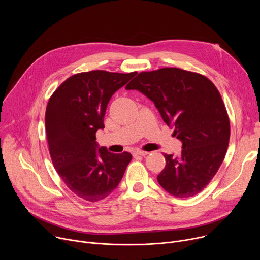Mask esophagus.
<instances>
[{
  "instance_id": "obj_1",
  "label": "esophagus",
  "mask_w": 260,
  "mask_h": 260,
  "mask_svg": "<svg viewBox=\"0 0 260 260\" xmlns=\"http://www.w3.org/2000/svg\"><path fill=\"white\" fill-rule=\"evenodd\" d=\"M148 153H149V152H147V151H143V150H137V151H135V152H134V156H137V155L145 156V155H147Z\"/></svg>"
}]
</instances>
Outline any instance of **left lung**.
I'll use <instances>...</instances> for the list:
<instances>
[{"instance_id":"1","label":"left lung","mask_w":260,"mask_h":260,"mask_svg":"<svg viewBox=\"0 0 260 260\" xmlns=\"http://www.w3.org/2000/svg\"><path fill=\"white\" fill-rule=\"evenodd\" d=\"M150 99L164 121L182 141L179 156L164 154L160 186L179 199L200 193L223 161L231 136L228 111L214 83L179 68L141 72L126 86Z\"/></svg>"}]
</instances>
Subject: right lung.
Returning a JSON list of instances; mask_svg holds the SVG:
<instances>
[{
  "instance_id": "add662e5",
  "label": "right lung",
  "mask_w": 260,
  "mask_h": 260,
  "mask_svg": "<svg viewBox=\"0 0 260 260\" xmlns=\"http://www.w3.org/2000/svg\"><path fill=\"white\" fill-rule=\"evenodd\" d=\"M136 73H78L63 81L48 101L45 127L53 167L67 187L86 202L102 201L112 192L132 160L128 152L115 154L99 148L95 133L105 127L111 96Z\"/></svg>"
}]
</instances>
